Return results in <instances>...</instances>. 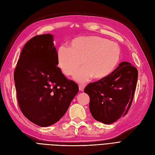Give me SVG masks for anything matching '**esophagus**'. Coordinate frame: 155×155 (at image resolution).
I'll return each instance as SVG.
<instances>
[{"label": "esophagus", "instance_id": "obj_1", "mask_svg": "<svg viewBox=\"0 0 155 155\" xmlns=\"http://www.w3.org/2000/svg\"><path fill=\"white\" fill-rule=\"evenodd\" d=\"M78 87H79V90L80 91H84V89L85 88V85L84 84H79L78 85Z\"/></svg>", "mask_w": 155, "mask_h": 155}]
</instances>
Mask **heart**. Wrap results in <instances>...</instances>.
Wrapping results in <instances>:
<instances>
[{
	"label": "heart",
	"instance_id": "1",
	"mask_svg": "<svg viewBox=\"0 0 155 155\" xmlns=\"http://www.w3.org/2000/svg\"><path fill=\"white\" fill-rule=\"evenodd\" d=\"M120 48L116 42L99 36L81 37L71 41L69 46L61 45L56 54L57 65L61 72L84 83L94 78L102 79L111 74L120 60Z\"/></svg>",
	"mask_w": 155,
	"mask_h": 155
}]
</instances>
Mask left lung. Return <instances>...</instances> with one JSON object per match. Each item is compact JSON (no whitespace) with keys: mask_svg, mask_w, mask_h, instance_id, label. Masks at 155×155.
Wrapping results in <instances>:
<instances>
[{"mask_svg":"<svg viewBox=\"0 0 155 155\" xmlns=\"http://www.w3.org/2000/svg\"><path fill=\"white\" fill-rule=\"evenodd\" d=\"M138 72L129 62H121L108 77L90 83L84 92L90 97V111L104 124L117 121L128 113L136 88Z\"/></svg>","mask_w":155,"mask_h":155,"instance_id":"obj_1","label":"left lung"}]
</instances>
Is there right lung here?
I'll use <instances>...</instances> for the list:
<instances>
[{"label": "right lung", "mask_w": 155, "mask_h": 155, "mask_svg": "<svg viewBox=\"0 0 155 155\" xmlns=\"http://www.w3.org/2000/svg\"><path fill=\"white\" fill-rule=\"evenodd\" d=\"M53 35H37L25 45L14 71L18 104L28 120L39 126L55 124L78 92L57 67Z\"/></svg>", "instance_id": "obj_1"}]
</instances>
